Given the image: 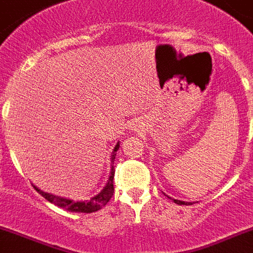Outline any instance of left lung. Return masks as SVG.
Returning a JSON list of instances; mask_svg holds the SVG:
<instances>
[{
    "label": "left lung",
    "mask_w": 253,
    "mask_h": 253,
    "mask_svg": "<svg viewBox=\"0 0 253 253\" xmlns=\"http://www.w3.org/2000/svg\"><path fill=\"white\" fill-rule=\"evenodd\" d=\"M166 194V193H164ZM169 198H170V197H169ZM173 202L174 203H177V205H180V206H189V205H192V202H184V201H179V199H173Z\"/></svg>",
    "instance_id": "8db88e82"
}]
</instances>
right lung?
<instances>
[{"label": "right lung", "mask_w": 253, "mask_h": 253, "mask_svg": "<svg viewBox=\"0 0 253 253\" xmlns=\"http://www.w3.org/2000/svg\"><path fill=\"white\" fill-rule=\"evenodd\" d=\"M120 147V142L117 143L114 150L111 153V158H110V175L108 178V182L104 185V188L99 192L98 194H95L94 197H91L90 201H73L70 198H65V197L55 196L52 193H47V192L41 191L40 188H37L36 185H34V188L36 189L41 196L45 199H47L48 202L52 203V205L57 206V207L62 208V210H66L69 212H79V213H91L96 212V211L101 210L106 203L110 201V198L113 197V193H114V161H115V155H117L118 149Z\"/></svg>", "instance_id": "1"}]
</instances>
